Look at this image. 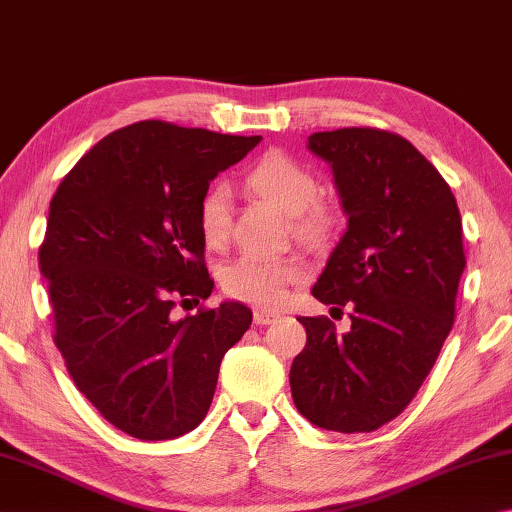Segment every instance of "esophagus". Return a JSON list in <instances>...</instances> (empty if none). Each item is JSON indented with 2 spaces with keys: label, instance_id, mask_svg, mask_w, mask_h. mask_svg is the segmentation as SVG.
Wrapping results in <instances>:
<instances>
[{
  "label": "esophagus",
  "instance_id": "1",
  "mask_svg": "<svg viewBox=\"0 0 512 512\" xmlns=\"http://www.w3.org/2000/svg\"><path fill=\"white\" fill-rule=\"evenodd\" d=\"M272 321H276V315H272V312L254 310V324L256 326H267V324H272Z\"/></svg>",
  "mask_w": 512,
  "mask_h": 512
}]
</instances>
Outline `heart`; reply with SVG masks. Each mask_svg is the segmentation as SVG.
I'll use <instances>...</instances> for the list:
<instances>
[{
    "instance_id": "heart-1",
    "label": "heart",
    "mask_w": 512,
    "mask_h": 512,
    "mask_svg": "<svg viewBox=\"0 0 512 512\" xmlns=\"http://www.w3.org/2000/svg\"><path fill=\"white\" fill-rule=\"evenodd\" d=\"M249 191L270 202L285 215H294V229L301 238L319 240L333 227V215L324 206L312 204L319 195V182L312 170L281 150L265 152L247 170ZM231 231V193L227 186H213L200 202V233L206 245L218 249ZM301 267L288 258L242 256L222 272V288L229 297L276 308L285 301L288 285L299 281Z\"/></svg>"
}]
</instances>
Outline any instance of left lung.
Wrapping results in <instances>:
<instances>
[{
  "label": "left lung",
  "mask_w": 512,
  "mask_h": 512,
  "mask_svg": "<svg viewBox=\"0 0 512 512\" xmlns=\"http://www.w3.org/2000/svg\"><path fill=\"white\" fill-rule=\"evenodd\" d=\"M308 148L333 168L348 218L312 294L351 308V330L299 317L294 405L328 432H373L402 414L454 324L465 270L463 227L441 173L400 134L378 128L315 132Z\"/></svg>",
  "instance_id": "1"
}]
</instances>
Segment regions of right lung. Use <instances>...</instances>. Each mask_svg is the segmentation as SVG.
<instances>
[{"mask_svg":"<svg viewBox=\"0 0 512 512\" xmlns=\"http://www.w3.org/2000/svg\"><path fill=\"white\" fill-rule=\"evenodd\" d=\"M258 141L139 121L85 152L51 197L40 272L53 342L78 391L141 441L202 423L224 353L251 326L238 301L184 319L173 308L211 297L200 202Z\"/></svg>","mask_w":512,"mask_h":512,"instance_id":"1","label":"right lung"}]
</instances>
